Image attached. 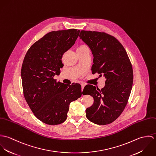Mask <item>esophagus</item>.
Instances as JSON below:
<instances>
[{"label":"esophagus","mask_w":156,"mask_h":156,"mask_svg":"<svg viewBox=\"0 0 156 156\" xmlns=\"http://www.w3.org/2000/svg\"><path fill=\"white\" fill-rule=\"evenodd\" d=\"M81 86H82V91L83 89L84 88V87H85V85L83 84V83H82V84H81Z\"/></svg>","instance_id":"1"}]
</instances>
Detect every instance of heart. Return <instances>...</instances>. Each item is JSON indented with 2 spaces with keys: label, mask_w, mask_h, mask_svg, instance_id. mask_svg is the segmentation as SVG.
Listing matches in <instances>:
<instances>
[{
  "label": "heart",
  "mask_w": 156,
  "mask_h": 156,
  "mask_svg": "<svg viewBox=\"0 0 156 156\" xmlns=\"http://www.w3.org/2000/svg\"><path fill=\"white\" fill-rule=\"evenodd\" d=\"M87 46H86V45H82V46H80L79 48H82V47H87Z\"/></svg>",
  "instance_id": "heart-1"
}]
</instances>
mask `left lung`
Instances as JSON below:
<instances>
[{
    "mask_svg": "<svg viewBox=\"0 0 156 156\" xmlns=\"http://www.w3.org/2000/svg\"><path fill=\"white\" fill-rule=\"evenodd\" d=\"M79 37L92 53V73H98L106 78L102 89L91 85L85 87L83 94L94 98L86 116L94 124L106 125L116 119L127 105L133 80L132 66L125 48L114 37L87 30H81Z\"/></svg>",
    "mask_w": 156,
    "mask_h": 156,
    "instance_id": "8db88e82",
    "label": "left lung"
}]
</instances>
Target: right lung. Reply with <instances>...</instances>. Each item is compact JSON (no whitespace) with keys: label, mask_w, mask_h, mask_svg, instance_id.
<instances>
[{"label":"right lung","mask_w":156,"mask_h":156,"mask_svg":"<svg viewBox=\"0 0 156 156\" xmlns=\"http://www.w3.org/2000/svg\"><path fill=\"white\" fill-rule=\"evenodd\" d=\"M80 30L50 32L31 45L23 62L24 97L34 115L49 125L64 122L71 102L82 95L79 83L66 85L53 77L61 73L63 54L74 44Z\"/></svg>","instance_id":"add662e5"}]
</instances>
